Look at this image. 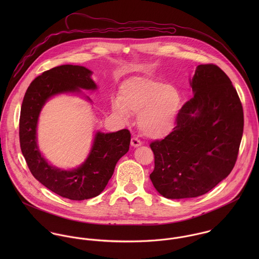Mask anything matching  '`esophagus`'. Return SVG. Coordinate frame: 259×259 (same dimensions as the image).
Instances as JSON below:
<instances>
[{
  "label": "esophagus",
  "mask_w": 259,
  "mask_h": 259,
  "mask_svg": "<svg viewBox=\"0 0 259 259\" xmlns=\"http://www.w3.org/2000/svg\"><path fill=\"white\" fill-rule=\"evenodd\" d=\"M131 145L133 148H139L142 146V142L140 140H138L137 138H133L131 141Z\"/></svg>",
  "instance_id": "esophagus-1"
}]
</instances>
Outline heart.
I'll return each mask as SVG.
<instances>
[{"instance_id": "1", "label": "heart", "mask_w": 259, "mask_h": 259, "mask_svg": "<svg viewBox=\"0 0 259 259\" xmlns=\"http://www.w3.org/2000/svg\"><path fill=\"white\" fill-rule=\"evenodd\" d=\"M181 110L182 97L176 87L143 76L125 80L119 89V100L112 102V111L123 120H128L131 113H140L139 128L151 140L171 134Z\"/></svg>"}]
</instances>
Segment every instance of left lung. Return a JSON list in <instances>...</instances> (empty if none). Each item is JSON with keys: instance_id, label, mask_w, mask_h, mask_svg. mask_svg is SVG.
Wrapping results in <instances>:
<instances>
[{"instance_id": "obj_1", "label": "left lung", "mask_w": 259, "mask_h": 259, "mask_svg": "<svg viewBox=\"0 0 259 259\" xmlns=\"http://www.w3.org/2000/svg\"><path fill=\"white\" fill-rule=\"evenodd\" d=\"M193 98L164 140L150 144L149 178L165 198L205 194L231 172L243 133V110L231 80L215 65H199L189 78Z\"/></svg>"}]
</instances>
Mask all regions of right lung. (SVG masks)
<instances>
[{"instance_id":"obj_1","label":"right lung","mask_w":259,"mask_h":259,"mask_svg":"<svg viewBox=\"0 0 259 259\" xmlns=\"http://www.w3.org/2000/svg\"><path fill=\"white\" fill-rule=\"evenodd\" d=\"M92 74L89 69L73 65L44 72L28 88L21 109L20 144L32 175L53 192L72 200L98 196L108 185L116 162L128 151L131 144L127 130L115 133L97 131L87 158L70 169L52 164L42 155L37 143V123L42 108L60 95L81 96L92 104V100L81 92L98 90Z\"/></svg>"}]
</instances>
